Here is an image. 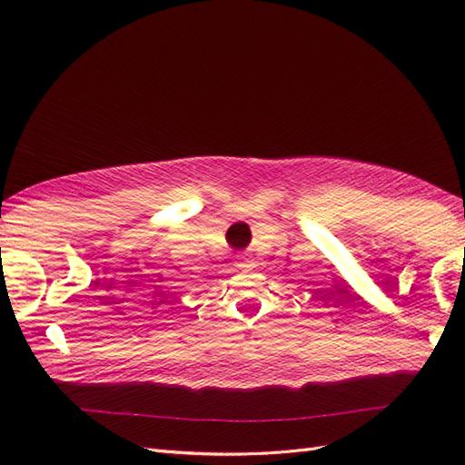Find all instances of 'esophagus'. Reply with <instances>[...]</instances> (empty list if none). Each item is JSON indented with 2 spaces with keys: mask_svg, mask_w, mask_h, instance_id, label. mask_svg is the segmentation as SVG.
Segmentation results:
<instances>
[{
  "mask_svg": "<svg viewBox=\"0 0 465 465\" xmlns=\"http://www.w3.org/2000/svg\"><path fill=\"white\" fill-rule=\"evenodd\" d=\"M238 268H248V262H245V260L238 262Z\"/></svg>",
  "mask_w": 465,
  "mask_h": 465,
  "instance_id": "obj_1",
  "label": "esophagus"
}]
</instances>
